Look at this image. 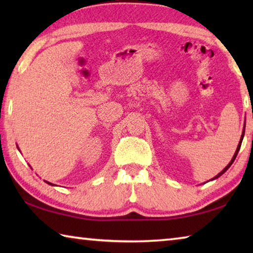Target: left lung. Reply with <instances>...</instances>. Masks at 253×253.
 I'll return each instance as SVG.
<instances>
[{
	"label": "left lung",
	"mask_w": 253,
	"mask_h": 253,
	"mask_svg": "<svg viewBox=\"0 0 253 253\" xmlns=\"http://www.w3.org/2000/svg\"><path fill=\"white\" fill-rule=\"evenodd\" d=\"M242 138H243V134H242V136H241V139H240V143H239V145H238V148H237V151H235V153H234V156L232 157V160H231V162L229 163V165H228V166H226V168H225V169H224L223 170H222V172H221V173H219V174H217V175H216V176H215V177H214V178H217V177H220V176H221V175H222V174H223L224 172H226V169H228L230 168V166H231V165H232V163L234 162V160H235V157H237V155H238V153H239V149H240V147H241Z\"/></svg>",
	"instance_id": "1"
}]
</instances>
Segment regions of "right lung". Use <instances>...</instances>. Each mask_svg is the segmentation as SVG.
Returning a JSON list of instances; mask_svg holds the SVG:
<instances>
[{"mask_svg": "<svg viewBox=\"0 0 253 253\" xmlns=\"http://www.w3.org/2000/svg\"><path fill=\"white\" fill-rule=\"evenodd\" d=\"M48 184H50V185H53V184H51V183H49V182H46Z\"/></svg>", "mask_w": 253, "mask_h": 253, "instance_id": "obj_1", "label": "right lung"}]
</instances>
